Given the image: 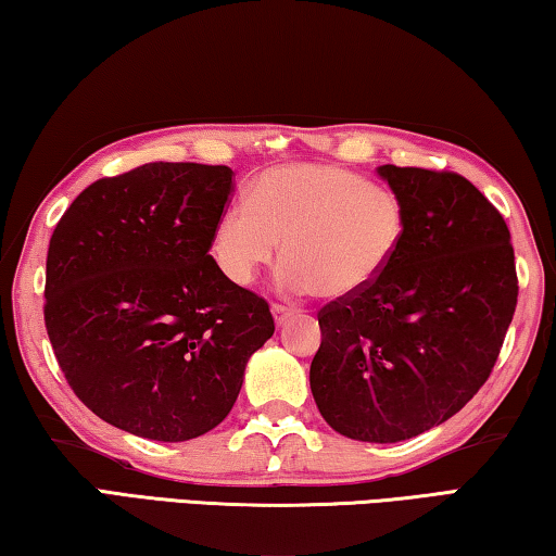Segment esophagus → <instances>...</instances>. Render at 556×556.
I'll return each mask as SVG.
<instances>
[{
    "instance_id": "34e87169",
    "label": "esophagus",
    "mask_w": 556,
    "mask_h": 556,
    "mask_svg": "<svg viewBox=\"0 0 556 556\" xmlns=\"http://www.w3.org/2000/svg\"><path fill=\"white\" fill-rule=\"evenodd\" d=\"M271 316H275V324L281 326L291 316V308L281 306V304H271Z\"/></svg>"
}]
</instances>
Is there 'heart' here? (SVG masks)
Returning a JSON list of instances; mask_svg holds the SVG:
<instances>
[{"mask_svg":"<svg viewBox=\"0 0 556 556\" xmlns=\"http://www.w3.org/2000/svg\"><path fill=\"white\" fill-rule=\"evenodd\" d=\"M409 211L390 186L326 162L262 172L248 201L225 205L213 257L235 285H250L279 255L277 285L291 296L351 299L370 289L407 242Z\"/></svg>","mask_w":556,"mask_h":556,"instance_id":"1","label":"heart"}]
</instances>
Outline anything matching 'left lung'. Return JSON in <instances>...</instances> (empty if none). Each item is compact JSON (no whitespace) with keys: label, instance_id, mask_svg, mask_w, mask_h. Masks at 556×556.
I'll list each match as a JSON object with an SVG mask.
<instances>
[{"label":"left lung","instance_id":"left-lung-1","mask_svg":"<svg viewBox=\"0 0 556 556\" xmlns=\"http://www.w3.org/2000/svg\"><path fill=\"white\" fill-rule=\"evenodd\" d=\"M409 211L397 260L321 308L312 392L328 427L370 444L419 437L483 388L517 306L510 230L451 172L378 166Z\"/></svg>","mask_w":556,"mask_h":556}]
</instances>
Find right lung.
Here are the masks:
<instances>
[{
  "instance_id": "right-lung-1",
  "label": "right lung",
  "mask_w": 556,
  "mask_h": 556,
  "mask_svg": "<svg viewBox=\"0 0 556 556\" xmlns=\"http://www.w3.org/2000/svg\"><path fill=\"white\" fill-rule=\"evenodd\" d=\"M232 168L154 162L88 186L46 257V331L65 380L108 425L188 441L220 425L275 333L265 299L208 255Z\"/></svg>"
}]
</instances>
